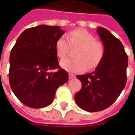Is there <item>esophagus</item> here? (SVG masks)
Here are the masks:
<instances>
[{
	"mask_svg": "<svg viewBox=\"0 0 135 135\" xmlns=\"http://www.w3.org/2000/svg\"><path fill=\"white\" fill-rule=\"evenodd\" d=\"M69 79H75V78H76V76H75L74 74H69Z\"/></svg>",
	"mask_w": 135,
	"mask_h": 135,
	"instance_id": "1",
	"label": "esophagus"
}]
</instances>
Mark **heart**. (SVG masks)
Wrapping results in <instances>:
<instances>
[{
  "label": "heart",
  "mask_w": 135,
  "mask_h": 135,
  "mask_svg": "<svg viewBox=\"0 0 135 135\" xmlns=\"http://www.w3.org/2000/svg\"><path fill=\"white\" fill-rule=\"evenodd\" d=\"M71 48H77L74 52V59H66L60 64L71 72H82L96 69L104 58L105 48L101 42L85 30L71 31L65 36L60 37L56 42V53L64 59L69 53Z\"/></svg>",
  "instance_id": "1"
}]
</instances>
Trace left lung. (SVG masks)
<instances>
[{
	"label": "left lung",
	"mask_w": 135,
	"mask_h": 135,
	"mask_svg": "<svg viewBox=\"0 0 135 135\" xmlns=\"http://www.w3.org/2000/svg\"><path fill=\"white\" fill-rule=\"evenodd\" d=\"M97 32L104 46V58L93 72L76 76L82 82V88L74 99L79 107L88 112L100 111L110 106L127 83L128 57L123 45L105 28L98 27Z\"/></svg>",
	"instance_id": "obj_1"
}]
</instances>
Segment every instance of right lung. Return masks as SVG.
Masks as SVG:
<instances>
[{
    "label": "right lung",
    "mask_w": 135,
    "mask_h": 135,
    "mask_svg": "<svg viewBox=\"0 0 135 135\" xmlns=\"http://www.w3.org/2000/svg\"><path fill=\"white\" fill-rule=\"evenodd\" d=\"M64 31L59 26L40 25L27 29L17 39L10 55L9 83L16 98L33 108L53 100L57 89L67 82L59 66L56 42ZM53 69H58L51 73Z\"/></svg>",
    "instance_id": "right-lung-1"
}]
</instances>
